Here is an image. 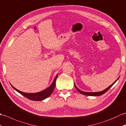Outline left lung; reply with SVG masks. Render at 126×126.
Wrapping results in <instances>:
<instances>
[{
  "instance_id": "8db88e82",
  "label": "left lung",
  "mask_w": 126,
  "mask_h": 126,
  "mask_svg": "<svg viewBox=\"0 0 126 126\" xmlns=\"http://www.w3.org/2000/svg\"><path fill=\"white\" fill-rule=\"evenodd\" d=\"M119 79V77L118 78V79H116V80H115V81H114V82L112 83V84H111V85H110L109 87H107V88H106V89H105V90H103L102 91L98 92H84V91H81L80 89H79V88H78L77 87V86L75 85V83H74V86H75V87L76 88V89H77L78 91L79 92V93H81V94H83V95H88V96H100V95H102V94H103L104 93H105L106 92H107V91L108 90V89L111 87L113 86V85L117 81V80H118Z\"/></svg>"
}]
</instances>
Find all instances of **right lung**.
<instances>
[{
	"label": "right lung",
	"mask_w": 126,
	"mask_h": 126,
	"mask_svg": "<svg viewBox=\"0 0 126 126\" xmlns=\"http://www.w3.org/2000/svg\"><path fill=\"white\" fill-rule=\"evenodd\" d=\"M58 76V74L57 75V76L55 77L53 81L52 82L51 85H50L48 88L46 89H44V90L42 91L39 92H37V93H25V92H23L21 91H20L16 89L15 87L11 85V86L14 89H15L16 91H17L18 93L23 95V96L27 97V99H29L31 100H33V101H41V100H43L44 99H46L47 97H48L51 95V94L52 93L54 89L55 88V86L56 85V80H57V78Z\"/></svg>",
	"instance_id": "right-lung-1"
}]
</instances>
